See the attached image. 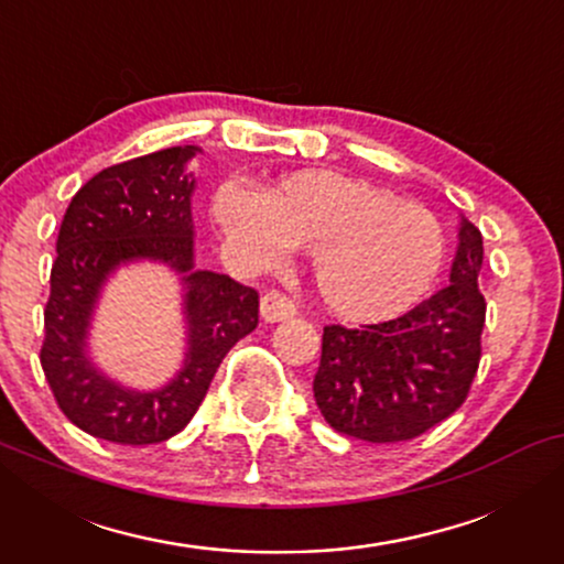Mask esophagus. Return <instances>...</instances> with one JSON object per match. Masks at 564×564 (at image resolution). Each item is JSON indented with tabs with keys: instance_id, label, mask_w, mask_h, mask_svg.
I'll return each instance as SVG.
<instances>
[{
	"instance_id": "esophagus-1",
	"label": "esophagus",
	"mask_w": 564,
	"mask_h": 564,
	"mask_svg": "<svg viewBox=\"0 0 564 564\" xmlns=\"http://www.w3.org/2000/svg\"><path fill=\"white\" fill-rule=\"evenodd\" d=\"M259 313H261V318L269 323H280V321L295 318L297 305H295V300L282 295V292H267L259 303Z\"/></svg>"
}]
</instances>
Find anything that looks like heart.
Returning a JSON list of instances; mask_svg holds the SVG:
<instances>
[{
    "label": "heart",
    "instance_id": "obj_1",
    "mask_svg": "<svg viewBox=\"0 0 564 564\" xmlns=\"http://www.w3.org/2000/svg\"><path fill=\"white\" fill-rule=\"evenodd\" d=\"M210 213L259 267L282 264L292 249L311 251L321 303L349 321L408 311L444 264L446 238L434 213L330 169L288 174L264 195L226 182L215 189Z\"/></svg>",
    "mask_w": 564,
    "mask_h": 564
}]
</instances>
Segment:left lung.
Instances as JSON below:
<instances>
[{
  "label": "left lung",
  "mask_w": 564,
  "mask_h": 564,
  "mask_svg": "<svg viewBox=\"0 0 564 564\" xmlns=\"http://www.w3.org/2000/svg\"><path fill=\"white\" fill-rule=\"evenodd\" d=\"M482 234L459 220L449 284L405 315L323 328L313 395L338 434L369 444L421 436L465 403L480 365Z\"/></svg>",
  "instance_id": "obj_1"
}]
</instances>
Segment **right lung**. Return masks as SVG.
<instances>
[{"mask_svg":"<svg viewBox=\"0 0 564 564\" xmlns=\"http://www.w3.org/2000/svg\"><path fill=\"white\" fill-rule=\"evenodd\" d=\"M197 145H174L91 176L61 223L45 303L41 367L68 421L89 436L143 446L187 426L220 361L259 323V292L228 274L195 269L187 164ZM161 260L183 274L188 354L164 389L133 391L86 357L90 313L106 276L128 260Z\"/></svg>","mask_w":564,"mask_h":564,"instance_id":"right-lung-1","label":"right lung"}]
</instances>
